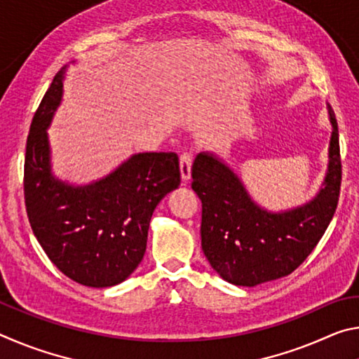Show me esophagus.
I'll return each instance as SVG.
<instances>
[{
    "instance_id": "1",
    "label": "esophagus",
    "mask_w": 359,
    "mask_h": 359,
    "mask_svg": "<svg viewBox=\"0 0 359 359\" xmlns=\"http://www.w3.org/2000/svg\"><path fill=\"white\" fill-rule=\"evenodd\" d=\"M191 163H193V155L190 151H184L180 155V174H182V180L188 182L191 177Z\"/></svg>"
}]
</instances>
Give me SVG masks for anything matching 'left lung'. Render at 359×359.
Instances as JSON below:
<instances>
[{
    "mask_svg": "<svg viewBox=\"0 0 359 359\" xmlns=\"http://www.w3.org/2000/svg\"><path fill=\"white\" fill-rule=\"evenodd\" d=\"M332 135L323 188L311 203L267 212L252 201L241 179L210 154L191 166V188L203 203L201 245L222 278L255 285L285 277L299 267L323 238L337 209L342 165L336 115L327 106Z\"/></svg>",
    "mask_w": 359,
    "mask_h": 359,
    "instance_id": "obj_1",
    "label": "left lung"
}]
</instances>
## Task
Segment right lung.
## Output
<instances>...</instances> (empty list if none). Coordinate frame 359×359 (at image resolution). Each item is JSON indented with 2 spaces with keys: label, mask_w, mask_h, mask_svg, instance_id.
I'll return each instance as SVG.
<instances>
[{
  "label": "right lung",
  "mask_w": 359,
  "mask_h": 359,
  "mask_svg": "<svg viewBox=\"0 0 359 359\" xmlns=\"http://www.w3.org/2000/svg\"><path fill=\"white\" fill-rule=\"evenodd\" d=\"M65 69L53 77L27 139V215L48 259L85 287H114L144 258L150 218L180 185L174 151L133 155L112 174L85 187L57 180L50 171L47 128L63 96Z\"/></svg>",
  "instance_id": "1"
}]
</instances>
